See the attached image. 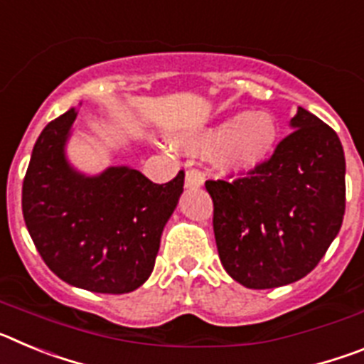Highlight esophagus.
Segmentation results:
<instances>
[{"label": "esophagus", "mask_w": 364, "mask_h": 364, "mask_svg": "<svg viewBox=\"0 0 364 364\" xmlns=\"http://www.w3.org/2000/svg\"><path fill=\"white\" fill-rule=\"evenodd\" d=\"M184 186L188 189H198L204 186V175H202L198 169H189L186 173V180H184Z\"/></svg>", "instance_id": "34e87169"}]
</instances>
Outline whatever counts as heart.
Instances as JSON below:
<instances>
[{
	"instance_id": "1",
	"label": "heart",
	"mask_w": 364,
	"mask_h": 364,
	"mask_svg": "<svg viewBox=\"0 0 364 364\" xmlns=\"http://www.w3.org/2000/svg\"><path fill=\"white\" fill-rule=\"evenodd\" d=\"M277 140L279 124L272 112L246 111L178 136L175 147L189 154L213 153L218 171L244 175L272 159Z\"/></svg>"
}]
</instances>
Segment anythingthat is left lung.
<instances>
[{"mask_svg": "<svg viewBox=\"0 0 364 364\" xmlns=\"http://www.w3.org/2000/svg\"><path fill=\"white\" fill-rule=\"evenodd\" d=\"M290 127L294 133L246 178L205 182L222 266L252 290L308 275L343 224L346 162L339 136L302 107Z\"/></svg>", "mask_w": 364, "mask_h": 364, "instance_id": "8db88e82", "label": "left lung"}]
</instances>
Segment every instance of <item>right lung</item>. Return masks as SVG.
Listing matches in <instances>:
<instances>
[{
	"label": "right lung",
	"instance_id": "1",
	"mask_svg": "<svg viewBox=\"0 0 364 364\" xmlns=\"http://www.w3.org/2000/svg\"><path fill=\"white\" fill-rule=\"evenodd\" d=\"M76 117L70 107L34 144L21 193L25 224L45 264L67 284L129 294L153 272L184 173L162 186L129 166L82 173L67 159Z\"/></svg>",
	"mask_w": 364,
	"mask_h": 364
}]
</instances>
